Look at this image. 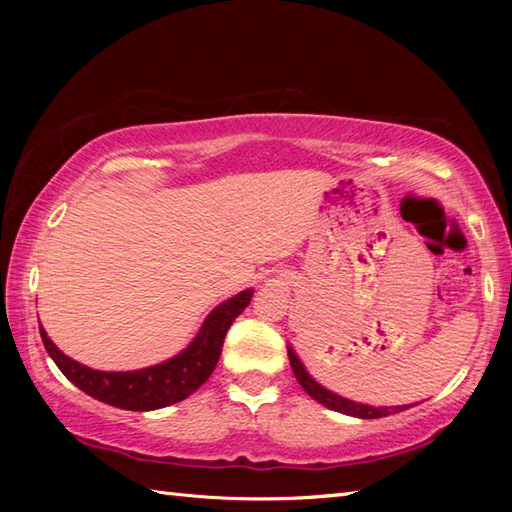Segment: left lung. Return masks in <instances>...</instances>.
Returning <instances> with one entry per match:
<instances>
[{
	"mask_svg": "<svg viewBox=\"0 0 512 512\" xmlns=\"http://www.w3.org/2000/svg\"><path fill=\"white\" fill-rule=\"evenodd\" d=\"M288 358H290V367L292 372H295V378L299 380V385L303 387V391L310 398H314L317 402H321L323 407H328L332 411H339V413H345V416H354V418H363V420H369V418H385V416H391V413H400L409 409V405H400V407H372V405H363V402H354V400H347L339 394H334V391L325 389L323 385H319L317 380H314L308 369L303 367V363L299 361L297 352L292 350V347L288 345Z\"/></svg>",
	"mask_w": 512,
	"mask_h": 512,
	"instance_id": "8db88e82",
	"label": "left lung"
}]
</instances>
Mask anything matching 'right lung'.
Returning a JSON list of instances; mask_svg holds the SVG:
<instances>
[{
	"mask_svg": "<svg viewBox=\"0 0 512 512\" xmlns=\"http://www.w3.org/2000/svg\"><path fill=\"white\" fill-rule=\"evenodd\" d=\"M250 297H253V288H246L235 297L222 301L211 310L198 336L180 354L165 363L136 369V372H99V369L76 363L50 341L41 323L39 332L46 352L63 376L85 394L118 409L154 411L184 400L206 383V378L213 374L217 361H220L228 328L244 312Z\"/></svg>",
	"mask_w": 512,
	"mask_h": 512,
	"instance_id": "right-lung-1",
	"label": "right lung"
}]
</instances>
